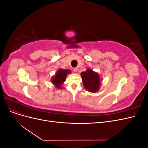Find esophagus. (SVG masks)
<instances>
[{
    "instance_id": "1",
    "label": "esophagus",
    "mask_w": 148,
    "mask_h": 148,
    "mask_svg": "<svg viewBox=\"0 0 148 148\" xmlns=\"http://www.w3.org/2000/svg\"><path fill=\"white\" fill-rule=\"evenodd\" d=\"M73 71H74V72H77L78 71V68H77V67H74V68L73 69Z\"/></svg>"
}]
</instances>
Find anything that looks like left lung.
Returning <instances> with one entry per match:
<instances>
[{"label":"left lung","instance_id":"left-lung-1","mask_svg":"<svg viewBox=\"0 0 148 148\" xmlns=\"http://www.w3.org/2000/svg\"><path fill=\"white\" fill-rule=\"evenodd\" d=\"M84 88L89 92H96L99 90L101 79L97 73L90 69L81 73Z\"/></svg>","mask_w":148,"mask_h":148}]
</instances>
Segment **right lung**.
<instances>
[{
	"label": "right lung",
	"instance_id": "1",
	"mask_svg": "<svg viewBox=\"0 0 148 148\" xmlns=\"http://www.w3.org/2000/svg\"><path fill=\"white\" fill-rule=\"evenodd\" d=\"M70 73L71 71L70 70L59 69L57 70L56 75L52 78V83H53L57 88L61 89V86L65 81L67 75Z\"/></svg>",
	"mask_w": 148,
	"mask_h": 148
}]
</instances>
